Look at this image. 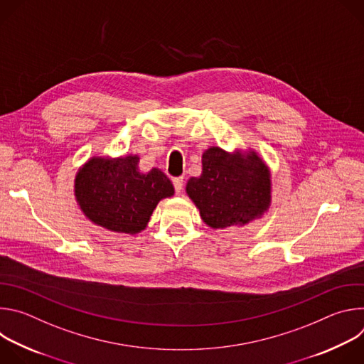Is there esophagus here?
<instances>
[{
	"label": "esophagus",
	"mask_w": 364,
	"mask_h": 364,
	"mask_svg": "<svg viewBox=\"0 0 364 364\" xmlns=\"http://www.w3.org/2000/svg\"><path fill=\"white\" fill-rule=\"evenodd\" d=\"M173 184H174V188L177 193H181L183 187H184V178L183 177H177L173 180Z\"/></svg>",
	"instance_id": "1"
}]
</instances>
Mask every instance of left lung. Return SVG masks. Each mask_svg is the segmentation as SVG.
<instances>
[{
  "mask_svg": "<svg viewBox=\"0 0 364 364\" xmlns=\"http://www.w3.org/2000/svg\"><path fill=\"white\" fill-rule=\"evenodd\" d=\"M200 177L186 191L205 225L223 229L261 216L271 204V174L255 152L229 154L212 146L203 154Z\"/></svg>",
  "mask_w": 364,
  "mask_h": 364,
  "instance_id": "1",
  "label": "left lung"
}]
</instances>
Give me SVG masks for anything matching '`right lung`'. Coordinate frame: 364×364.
Segmentation results:
<instances>
[{"instance_id":"1","label":"right lung","mask_w":364,"mask_h":364,"mask_svg":"<svg viewBox=\"0 0 364 364\" xmlns=\"http://www.w3.org/2000/svg\"><path fill=\"white\" fill-rule=\"evenodd\" d=\"M138 163V155L93 157L79 170L75 196L89 220L118 233L145 229L159 201L171 197L174 187L159 168L139 173Z\"/></svg>"}]
</instances>
